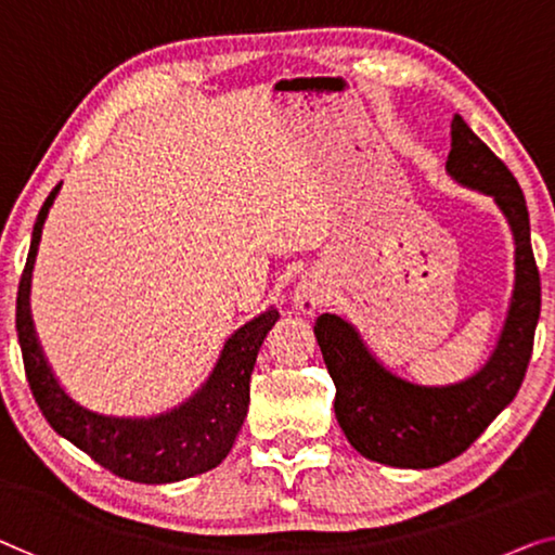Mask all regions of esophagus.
I'll return each instance as SVG.
<instances>
[{
	"instance_id": "34e87169",
	"label": "esophagus",
	"mask_w": 555,
	"mask_h": 555,
	"mask_svg": "<svg viewBox=\"0 0 555 555\" xmlns=\"http://www.w3.org/2000/svg\"><path fill=\"white\" fill-rule=\"evenodd\" d=\"M328 288L324 279L317 274H306L294 288V306L304 313H317L324 306Z\"/></svg>"
}]
</instances>
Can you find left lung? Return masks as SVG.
<instances>
[{
    "label": "left lung",
    "mask_w": 555,
    "mask_h": 555,
    "mask_svg": "<svg viewBox=\"0 0 555 555\" xmlns=\"http://www.w3.org/2000/svg\"><path fill=\"white\" fill-rule=\"evenodd\" d=\"M446 171L506 217L516 244V281L499 344L478 374L449 386H421L388 371L353 324L321 313L313 326L336 386V421L361 456L396 468H434L461 456L514 401L524 384L541 313V276L531 249L526 198L508 171L459 114L451 121Z\"/></svg>",
    "instance_id": "left-lung-1"
}]
</instances>
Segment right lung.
Wrapping results in <instances>:
<instances>
[{
    "label": "right lung",
    "mask_w": 555,
    "mask_h": 555,
    "mask_svg": "<svg viewBox=\"0 0 555 555\" xmlns=\"http://www.w3.org/2000/svg\"><path fill=\"white\" fill-rule=\"evenodd\" d=\"M60 194V184L39 209L31 244L16 292V336H20L24 371L39 411L49 426L89 453L99 466L137 483H173L217 468L236 441L246 411H249V382L256 357L279 311L271 306L246 321L229 336L209 378L194 396L177 409L159 416L129 418L104 416L72 399L56 382L44 359L29 311L31 269H35L41 227Z\"/></svg>",
    "instance_id": "add662e5"
}]
</instances>
